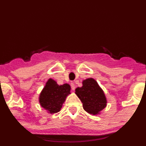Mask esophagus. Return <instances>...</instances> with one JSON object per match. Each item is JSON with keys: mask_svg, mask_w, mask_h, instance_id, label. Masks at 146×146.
<instances>
[{"mask_svg": "<svg viewBox=\"0 0 146 146\" xmlns=\"http://www.w3.org/2000/svg\"><path fill=\"white\" fill-rule=\"evenodd\" d=\"M71 88H72V91H74V89H75V86H74V84L73 83V82H72V83H71Z\"/></svg>", "mask_w": 146, "mask_h": 146, "instance_id": "1", "label": "esophagus"}]
</instances>
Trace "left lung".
I'll list each match as a JSON object with an SVG mask.
<instances>
[{"instance_id": "obj_1", "label": "left lung", "mask_w": 146, "mask_h": 146, "mask_svg": "<svg viewBox=\"0 0 146 146\" xmlns=\"http://www.w3.org/2000/svg\"><path fill=\"white\" fill-rule=\"evenodd\" d=\"M75 94L82 102L83 109L89 114L99 115L106 108L108 102L105 94L93 78L82 81V86L75 89Z\"/></svg>"}]
</instances>
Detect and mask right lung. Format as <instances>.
<instances>
[{
    "label": "right lung",
    "mask_w": 146,
    "mask_h": 146,
    "mask_svg": "<svg viewBox=\"0 0 146 146\" xmlns=\"http://www.w3.org/2000/svg\"><path fill=\"white\" fill-rule=\"evenodd\" d=\"M70 91L69 84L59 86L56 81L50 78L39 94L40 105L50 114L58 113L66 97L71 94Z\"/></svg>",
    "instance_id": "add662e5"
}]
</instances>
